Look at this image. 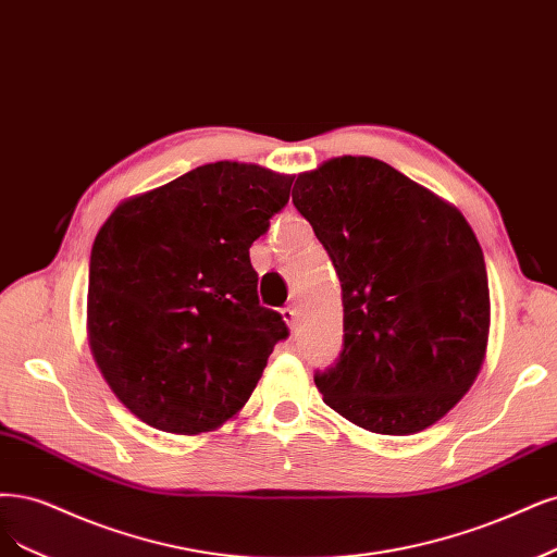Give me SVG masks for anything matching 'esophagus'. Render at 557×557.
<instances>
[{
    "mask_svg": "<svg viewBox=\"0 0 557 557\" xmlns=\"http://www.w3.org/2000/svg\"><path fill=\"white\" fill-rule=\"evenodd\" d=\"M281 315H283L287 327H290V330L295 332V330H297V309H295V306H283Z\"/></svg>",
    "mask_w": 557,
    "mask_h": 557,
    "instance_id": "1",
    "label": "esophagus"
}]
</instances>
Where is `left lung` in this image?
<instances>
[{
	"instance_id": "obj_1",
	"label": "left lung",
	"mask_w": 557,
	"mask_h": 557,
	"mask_svg": "<svg viewBox=\"0 0 557 557\" xmlns=\"http://www.w3.org/2000/svg\"><path fill=\"white\" fill-rule=\"evenodd\" d=\"M297 212L343 293V350L315 371L352 424L410 435L443 419L482 369L491 299L482 246L456 207L369 157L304 172Z\"/></svg>"
}]
</instances>
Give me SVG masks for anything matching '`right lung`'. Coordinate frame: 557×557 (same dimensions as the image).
<instances>
[{"label":"right lung","instance_id":"1","mask_svg":"<svg viewBox=\"0 0 557 557\" xmlns=\"http://www.w3.org/2000/svg\"><path fill=\"white\" fill-rule=\"evenodd\" d=\"M293 177L207 163L122 202L89 258V348L145 424L196 435L235 417L274 345L278 311L258 299L248 248L290 200Z\"/></svg>","mask_w":557,"mask_h":557}]
</instances>
